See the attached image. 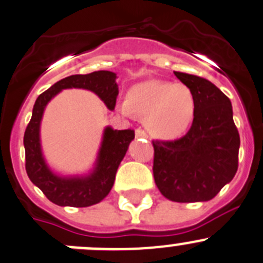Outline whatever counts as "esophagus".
<instances>
[{
    "label": "esophagus",
    "instance_id": "34e87169",
    "mask_svg": "<svg viewBox=\"0 0 263 263\" xmlns=\"http://www.w3.org/2000/svg\"><path fill=\"white\" fill-rule=\"evenodd\" d=\"M135 134H136V137H147V134L142 128H137Z\"/></svg>",
    "mask_w": 263,
    "mask_h": 263
}]
</instances>
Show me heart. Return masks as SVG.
<instances>
[{"label":"heart","mask_w":263,"mask_h":263,"mask_svg":"<svg viewBox=\"0 0 263 263\" xmlns=\"http://www.w3.org/2000/svg\"><path fill=\"white\" fill-rule=\"evenodd\" d=\"M124 114L145 119L150 134L160 139H175L191 124L195 113V96L183 83L149 81L134 86L121 106Z\"/></svg>","instance_id":"heart-1"}]
</instances>
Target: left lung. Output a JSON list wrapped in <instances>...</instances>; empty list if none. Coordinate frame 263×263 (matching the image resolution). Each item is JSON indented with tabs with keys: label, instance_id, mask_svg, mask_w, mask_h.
Segmentation results:
<instances>
[{
	"label": "left lung",
	"instance_id": "left-lung-1",
	"mask_svg": "<svg viewBox=\"0 0 263 263\" xmlns=\"http://www.w3.org/2000/svg\"><path fill=\"white\" fill-rule=\"evenodd\" d=\"M195 96L190 129L181 139L153 140V173L167 199L178 203L207 202L230 182L238 171L240 137L230 99L212 82L173 72Z\"/></svg>",
	"mask_w": 263,
	"mask_h": 263
}]
</instances>
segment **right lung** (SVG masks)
I'll list each match as a JSON object with an SVG mask.
<instances>
[{
  "mask_svg": "<svg viewBox=\"0 0 263 263\" xmlns=\"http://www.w3.org/2000/svg\"><path fill=\"white\" fill-rule=\"evenodd\" d=\"M116 73L99 70L90 74H74L51 86L41 93L33 106L32 118L25 128V170L29 180L42 190L46 198L58 205L88 207L101 202L113 187L116 173L135 139L134 129L106 127L95 171L87 177H59L46 165L40 144V124L48 101L64 88H85L95 92L110 110L116 106L118 85Z\"/></svg>",
  "mask_w": 263,
  "mask_h": 263,
  "instance_id": "1",
  "label": "right lung"
}]
</instances>
